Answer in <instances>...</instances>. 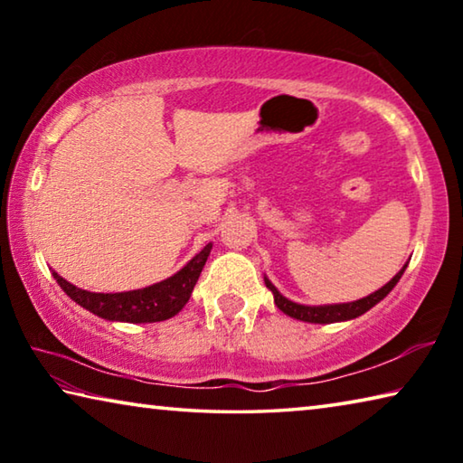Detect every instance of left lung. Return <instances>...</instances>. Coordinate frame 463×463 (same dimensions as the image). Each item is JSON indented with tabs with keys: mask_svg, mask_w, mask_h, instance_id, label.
I'll return each mask as SVG.
<instances>
[{
	"mask_svg": "<svg viewBox=\"0 0 463 463\" xmlns=\"http://www.w3.org/2000/svg\"><path fill=\"white\" fill-rule=\"evenodd\" d=\"M406 269L404 268L396 273L394 278H392L386 286H382L380 289H375L373 294L362 298V300H355V302H345V304H323V307H304V304H296L292 300H288L286 296H281L278 292V288L271 284V281L265 278V286L271 289L273 294V302H276V307L284 312V315L298 318V320H304V323H315V325H328V323H341V320H351V318H357L362 317L364 312L370 310L372 307H375L380 300H383L390 292L392 288L398 284V279L402 278V273Z\"/></svg>",
	"mask_w": 463,
	"mask_h": 463,
	"instance_id": "left-lung-1",
	"label": "left lung"
}]
</instances>
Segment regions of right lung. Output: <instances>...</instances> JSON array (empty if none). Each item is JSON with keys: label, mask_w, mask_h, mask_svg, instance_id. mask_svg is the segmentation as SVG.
Instances as JSON below:
<instances>
[{"label": "right lung", "mask_w": 463, "mask_h": 463, "mask_svg": "<svg viewBox=\"0 0 463 463\" xmlns=\"http://www.w3.org/2000/svg\"><path fill=\"white\" fill-rule=\"evenodd\" d=\"M210 249H213V242H208L175 276L163 279L159 284L130 289V292H88V289L69 284L57 271H52V276L71 300L101 318L120 320V323H159V320L175 317L190 300L195 281H198L203 265H206Z\"/></svg>", "instance_id": "add662e5"}]
</instances>
